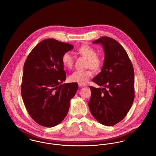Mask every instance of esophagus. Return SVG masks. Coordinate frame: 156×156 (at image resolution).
Instances as JSON below:
<instances>
[{"instance_id":"obj_1","label":"esophagus","mask_w":156,"mask_h":156,"mask_svg":"<svg viewBox=\"0 0 156 156\" xmlns=\"http://www.w3.org/2000/svg\"><path fill=\"white\" fill-rule=\"evenodd\" d=\"M79 86L80 87H86L87 85H83V84H80V83H79Z\"/></svg>"}]
</instances>
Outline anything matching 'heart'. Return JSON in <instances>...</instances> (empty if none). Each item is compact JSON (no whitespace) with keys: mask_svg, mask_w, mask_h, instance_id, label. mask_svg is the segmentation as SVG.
<instances>
[{"mask_svg":"<svg viewBox=\"0 0 156 156\" xmlns=\"http://www.w3.org/2000/svg\"><path fill=\"white\" fill-rule=\"evenodd\" d=\"M77 51L87 58V67L94 70H98L101 67L102 59L100 56L97 55L95 50L92 47L88 45H81L77 49ZM61 61L63 66L66 68L70 69L73 66V56L71 52L67 51L64 53L62 56ZM92 75V70L90 68L86 70H76L69 76V80L72 82L84 85L88 82Z\"/></svg>","mask_w":156,"mask_h":156,"instance_id":"obj_1","label":"heart"}]
</instances>
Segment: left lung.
<instances>
[{"label":"left lung","mask_w":156,"mask_h":156,"mask_svg":"<svg viewBox=\"0 0 156 156\" xmlns=\"http://www.w3.org/2000/svg\"><path fill=\"white\" fill-rule=\"evenodd\" d=\"M93 43L103 45L105 56L101 72L92 80L102 88L90 87L89 110L100 123L112 126L125 118L133 103V67L124 47L114 39L102 37Z\"/></svg>","instance_id":"8db88e82"}]
</instances>
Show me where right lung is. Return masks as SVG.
I'll list each match as a JSON object with an SVG mask.
<instances>
[{"mask_svg": "<svg viewBox=\"0 0 156 156\" xmlns=\"http://www.w3.org/2000/svg\"><path fill=\"white\" fill-rule=\"evenodd\" d=\"M73 48L68 43L46 39L32 49L24 62L23 103L30 117L42 126L52 127L62 122L78 89L76 82L62 84L66 79L62 56Z\"/></svg>", "mask_w": 156, "mask_h": 156, "instance_id": "obj_1", "label": "right lung"}]
</instances>
